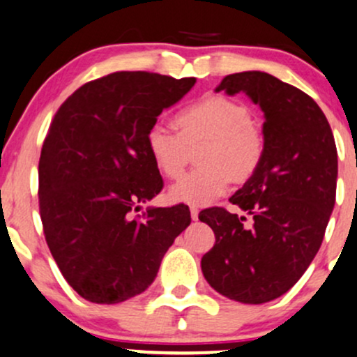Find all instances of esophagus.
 <instances>
[{
	"mask_svg": "<svg viewBox=\"0 0 357 357\" xmlns=\"http://www.w3.org/2000/svg\"><path fill=\"white\" fill-rule=\"evenodd\" d=\"M190 211H191V218H193V220H198V208L191 206Z\"/></svg>",
	"mask_w": 357,
	"mask_h": 357,
	"instance_id": "obj_1",
	"label": "esophagus"
}]
</instances>
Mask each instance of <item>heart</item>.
Returning <instances> with one entry per match:
<instances>
[{
  "instance_id": "1",
  "label": "heart",
  "mask_w": 357,
  "mask_h": 357,
  "mask_svg": "<svg viewBox=\"0 0 357 357\" xmlns=\"http://www.w3.org/2000/svg\"><path fill=\"white\" fill-rule=\"evenodd\" d=\"M179 134L162 123L147 132L155 167L169 179L181 178L198 152L197 169L169 190L172 202L203 206L227 186L248 183L264 155V134L248 105L232 98L205 96L176 119Z\"/></svg>"
}]
</instances>
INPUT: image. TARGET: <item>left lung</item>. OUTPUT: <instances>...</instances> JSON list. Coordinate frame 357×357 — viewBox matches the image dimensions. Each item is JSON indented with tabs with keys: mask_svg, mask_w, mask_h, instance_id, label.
Listing matches in <instances>:
<instances>
[{
	"mask_svg": "<svg viewBox=\"0 0 357 357\" xmlns=\"http://www.w3.org/2000/svg\"><path fill=\"white\" fill-rule=\"evenodd\" d=\"M215 91L245 93L264 113L259 169L230 203L199 211L215 245L202 257L213 289L241 303L284 295L303 276L322 245L335 203L337 149L331 125L307 93L261 70L225 76Z\"/></svg>",
	"mask_w": 357,
	"mask_h": 357,
	"instance_id": "left-lung-1",
	"label": "left lung"
}]
</instances>
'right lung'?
Returning <instances> with one entry per match:
<instances>
[{"instance_id":"add662e5","label":"right lung","mask_w":357,"mask_h":357,"mask_svg":"<svg viewBox=\"0 0 357 357\" xmlns=\"http://www.w3.org/2000/svg\"><path fill=\"white\" fill-rule=\"evenodd\" d=\"M195 83L121 70L81 86L57 109L38 160V205L50 254L84 300L113 305L146 291L191 223L183 203L135 211L164 185L149 128Z\"/></svg>"}]
</instances>
